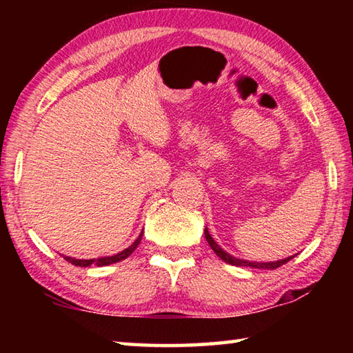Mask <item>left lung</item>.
Masks as SVG:
<instances>
[{
	"mask_svg": "<svg viewBox=\"0 0 353 353\" xmlns=\"http://www.w3.org/2000/svg\"><path fill=\"white\" fill-rule=\"evenodd\" d=\"M204 234H205L207 243L210 244V248L213 249V252L216 254L221 260L225 261V263H229V265H234V266H250V268H256V270H277V268L285 265V263H288L291 259H294V255H291V256H288V259L277 260V261H263V263H260V261L241 260V259H236V256H234V255L227 254L223 248H219L218 244H216V241H214L213 238H212V235L208 234L207 227H205Z\"/></svg>",
	"mask_w": 353,
	"mask_h": 353,
	"instance_id": "obj_1",
	"label": "left lung"
}]
</instances>
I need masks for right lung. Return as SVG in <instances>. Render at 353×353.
<instances>
[{
	"label": "right lung",
	"mask_w": 353,
	"mask_h": 353,
	"mask_svg": "<svg viewBox=\"0 0 353 353\" xmlns=\"http://www.w3.org/2000/svg\"><path fill=\"white\" fill-rule=\"evenodd\" d=\"M141 236H143V232L140 234V236L137 238V240L130 244V246L128 249L121 250V252L117 254V255H112V256H101V259H92V260H77V259H71V256H63L65 260L70 261L71 265L74 266H82V268H87V266H107V265H112V263H118L124 259H128V256L134 252V250L137 249V246H139L140 241H141Z\"/></svg>",
	"instance_id": "1"
}]
</instances>
